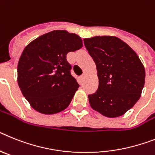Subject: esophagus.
I'll return each instance as SVG.
<instances>
[{"instance_id":"obj_1","label":"esophagus","mask_w":155,"mask_h":155,"mask_svg":"<svg viewBox=\"0 0 155 155\" xmlns=\"http://www.w3.org/2000/svg\"><path fill=\"white\" fill-rule=\"evenodd\" d=\"M86 76H87V74L83 73V75H81V76H80V79H81L82 80H83V79H84L86 78Z\"/></svg>"}]
</instances>
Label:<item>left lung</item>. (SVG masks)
Returning a JSON list of instances; mask_svg holds the SVG:
<instances>
[{"label": "left lung", "instance_id": "8db88e82", "mask_svg": "<svg viewBox=\"0 0 155 155\" xmlns=\"http://www.w3.org/2000/svg\"><path fill=\"white\" fill-rule=\"evenodd\" d=\"M83 41L99 79L97 91L88 96L91 107L108 118L124 115L141 96L143 64L134 50L116 37L97 36Z\"/></svg>", "mask_w": 155, "mask_h": 155}]
</instances>
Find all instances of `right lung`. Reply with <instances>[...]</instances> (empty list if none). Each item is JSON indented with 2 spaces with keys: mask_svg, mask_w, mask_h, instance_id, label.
I'll list each match as a JSON object with an SVG mask.
<instances>
[{
  "mask_svg": "<svg viewBox=\"0 0 155 155\" xmlns=\"http://www.w3.org/2000/svg\"><path fill=\"white\" fill-rule=\"evenodd\" d=\"M83 47L81 37L54 30L29 43L18 63V84L31 107L45 115L69 105L79 85L70 73L66 55Z\"/></svg>",
  "mask_w": 155,
  "mask_h": 155,
  "instance_id": "right-lung-1",
  "label": "right lung"
}]
</instances>
